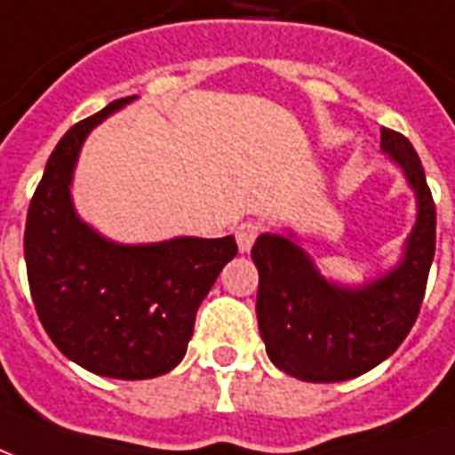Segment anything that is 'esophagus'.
Instances as JSON below:
<instances>
[{
    "label": "esophagus",
    "mask_w": 455,
    "mask_h": 455,
    "mask_svg": "<svg viewBox=\"0 0 455 455\" xmlns=\"http://www.w3.org/2000/svg\"><path fill=\"white\" fill-rule=\"evenodd\" d=\"M259 230H262V225L255 220H245L237 225V230H235V237H237V247L247 252L250 247L255 245V240H258Z\"/></svg>",
    "instance_id": "34e87169"
}]
</instances>
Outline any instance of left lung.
Segmentation results:
<instances>
[{"mask_svg": "<svg viewBox=\"0 0 455 455\" xmlns=\"http://www.w3.org/2000/svg\"><path fill=\"white\" fill-rule=\"evenodd\" d=\"M381 148L416 190L419 220L399 267L364 287H339L317 272L302 247L259 235L258 324L272 364L312 384L344 381L381 364L411 331L436 252V205L409 138L381 128Z\"/></svg>", "mask_w": 455, "mask_h": 455, "instance_id": "8db88e82", "label": "left lung"}]
</instances>
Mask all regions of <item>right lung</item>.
I'll list each match as a JSON object with an SVG mask.
<instances>
[{"label":"right lung","mask_w":455,"mask_h":455,"mask_svg":"<svg viewBox=\"0 0 455 455\" xmlns=\"http://www.w3.org/2000/svg\"><path fill=\"white\" fill-rule=\"evenodd\" d=\"M136 96L66 131L27 212L24 258L36 315L64 356L111 379H153L186 356L200 302L237 255L233 235L116 245L78 220L68 186L84 138Z\"/></svg>","instance_id":"add662e5"}]
</instances>
